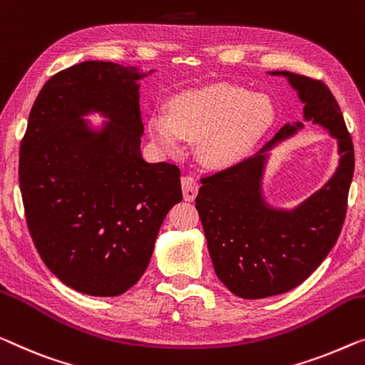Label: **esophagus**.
Wrapping results in <instances>:
<instances>
[{
  "mask_svg": "<svg viewBox=\"0 0 365 365\" xmlns=\"http://www.w3.org/2000/svg\"><path fill=\"white\" fill-rule=\"evenodd\" d=\"M182 190L185 201H193L198 193V183L192 175L182 177Z\"/></svg>",
  "mask_w": 365,
  "mask_h": 365,
  "instance_id": "esophagus-1",
  "label": "esophagus"
}]
</instances>
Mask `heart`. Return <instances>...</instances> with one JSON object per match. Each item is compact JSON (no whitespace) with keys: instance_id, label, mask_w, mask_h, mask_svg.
<instances>
[{"instance_id":"b5f03b06","label":"heart","mask_w":365,"mask_h":365,"mask_svg":"<svg viewBox=\"0 0 365 365\" xmlns=\"http://www.w3.org/2000/svg\"><path fill=\"white\" fill-rule=\"evenodd\" d=\"M274 119L265 96L239 86L216 83L187 90L170 103V114L155 111L149 133L167 154L180 152L185 139L200 140V154L211 165L236 160Z\"/></svg>"}]
</instances>
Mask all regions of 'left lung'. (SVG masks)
Returning a JSON list of instances; mask_svg holds the SVG:
<instances>
[{
    "label": "left lung",
    "instance_id": "left-lung-1",
    "mask_svg": "<svg viewBox=\"0 0 365 365\" xmlns=\"http://www.w3.org/2000/svg\"><path fill=\"white\" fill-rule=\"evenodd\" d=\"M267 73L288 80L303 103L304 121L336 139L339 160L329 180L302 203H269L264 178L272 150L304 128L293 121L252 157L201 180L197 210L215 272L247 300L285 293L318 269L339 237L354 173V145L328 86L292 72Z\"/></svg>",
    "mask_w": 365,
    "mask_h": 365
}]
</instances>
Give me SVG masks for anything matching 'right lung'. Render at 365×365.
I'll return each mask as SVG.
<instances>
[{"label": "right lung", "instance_id": "1", "mask_svg": "<svg viewBox=\"0 0 365 365\" xmlns=\"http://www.w3.org/2000/svg\"><path fill=\"white\" fill-rule=\"evenodd\" d=\"M152 72L77 63L42 86L29 114L19 149L27 226L48 270L85 295L129 290L182 201L180 168L140 154L139 81Z\"/></svg>", "mask_w": 365, "mask_h": 365}]
</instances>
